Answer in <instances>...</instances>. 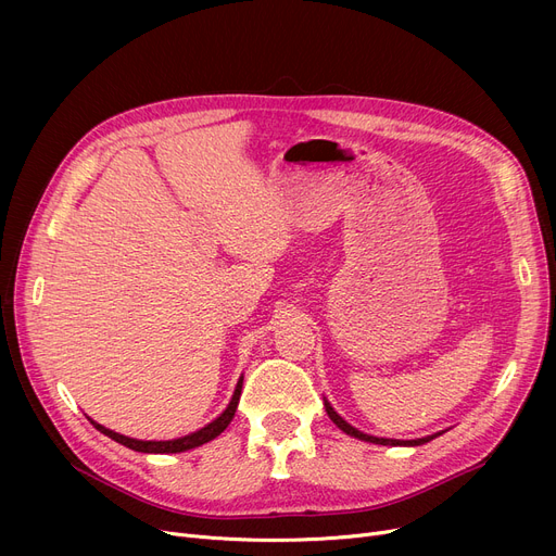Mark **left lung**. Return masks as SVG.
Returning a JSON list of instances; mask_svg holds the SVG:
<instances>
[{"instance_id": "left-lung-1", "label": "left lung", "mask_w": 556, "mask_h": 556, "mask_svg": "<svg viewBox=\"0 0 556 556\" xmlns=\"http://www.w3.org/2000/svg\"><path fill=\"white\" fill-rule=\"evenodd\" d=\"M325 407H327V415H329V419L342 430V432H346L349 437H356V440H363V442H369V444H381V446H421V444H428V442H432L434 437H440V434H444L446 430H442V432H434V434H428V437H421V440H388V437H374V434H367V432H363V430H358V428H354L352 424H346L336 410H333V405L325 399Z\"/></svg>"}]
</instances>
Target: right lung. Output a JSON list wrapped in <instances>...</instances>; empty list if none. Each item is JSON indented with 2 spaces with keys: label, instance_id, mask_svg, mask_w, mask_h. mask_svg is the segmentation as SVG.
<instances>
[{
  "label": "right lung",
  "instance_id": "add662e5",
  "mask_svg": "<svg viewBox=\"0 0 556 556\" xmlns=\"http://www.w3.org/2000/svg\"><path fill=\"white\" fill-rule=\"evenodd\" d=\"M241 390H243V376L239 378L237 390H233L231 401H229V405L223 410V415H218L212 424H207V426L195 430V432H189V434H185V437H178V440H166V442L132 440V437L114 432V430H110V428H105V426H101V424H97V421H92V419H90V421H92V426H94L97 430H101L103 434H108L110 440H114L116 444H122V446H128L130 451H137V453H185V451H191V448H195V446H202V444H207V442L216 440V437L229 426V421L233 419V413H237V405H239V399H241Z\"/></svg>",
  "mask_w": 556,
  "mask_h": 556
}]
</instances>
